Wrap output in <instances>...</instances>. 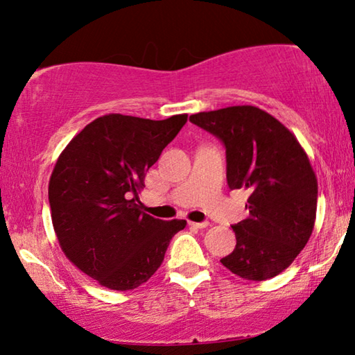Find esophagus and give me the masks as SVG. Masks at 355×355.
I'll return each instance as SVG.
<instances>
[{
	"label": "esophagus",
	"mask_w": 355,
	"mask_h": 355,
	"mask_svg": "<svg viewBox=\"0 0 355 355\" xmlns=\"http://www.w3.org/2000/svg\"><path fill=\"white\" fill-rule=\"evenodd\" d=\"M189 225L194 228H207L209 224L208 222H189Z\"/></svg>",
	"instance_id": "34e87169"
}]
</instances>
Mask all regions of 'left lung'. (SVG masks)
Instances as JSON below:
<instances>
[{"mask_svg": "<svg viewBox=\"0 0 355 355\" xmlns=\"http://www.w3.org/2000/svg\"><path fill=\"white\" fill-rule=\"evenodd\" d=\"M189 120L225 146L227 183L249 189V218L232 225L235 250L220 263L245 280L275 277L311 236L318 182L290 130L257 106H228Z\"/></svg>", "mask_w": 355, "mask_h": 355, "instance_id": "1", "label": "left lung"}]
</instances>
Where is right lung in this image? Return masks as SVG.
Instances as JSON below:
<instances>
[{
  "mask_svg": "<svg viewBox=\"0 0 355 355\" xmlns=\"http://www.w3.org/2000/svg\"><path fill=\"white\" fill-rule=\"evenodd\" d=\"M188 120L107 114L86 125L59 155L48 184L51 220L65 257L110 290H135L164 260L186 220L141 211L147 171Z\"/></svg>",
  "mask_w": 355,
  "mask_h": 355,
  "instance_id": "obj_1",
  "label": "right lung"
}]
</instances>
